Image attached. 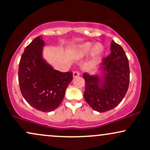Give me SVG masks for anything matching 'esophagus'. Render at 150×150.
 I'll return each mask as SVG.
<instances>
[{"instance_id":"34e87169","label":"esophagus","mask_w":150,"mask_h":150,"mask_svg":"<svg viewBox=\"0 0 150 150\" xmlns=\"http://www.w3.org/2000/svg\"><path fill=\"white\" fill-rule=\"evenodd\" d=\"M80 75V72H79V71H74L73 72V77H74L79 76Z\"/></svg>"}]
</instances>
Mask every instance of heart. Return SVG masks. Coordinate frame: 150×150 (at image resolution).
Segmentation results:
<instances>
[{
	"label": "heart",
	"instance_id": "heart-1",
	"mask_svg": "<svg viewBox=\"0 0 150 150\" xmlns=\"http://www.w3.org/2000/svg\"><path fill=\"white\" fill-rule=\"evenodd\" d=\"M93 49V55L94 56H99L103 52L104 48L100 44H95V46L93 48V44L90 42L85 43L82 45L79 46L76 51H75V55L77 57H83L90 52Z\"/></svg>",
	"mask_w": 150,
	"mask_h": 150
}]
</instances>
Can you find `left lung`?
I'll use <instances>...</instances> for the list:
<instances>
[{"label":"left lung","mask_w":150,"mask_h":150,"mask_svg":"<svg viewBox=\"0 0 150 150\" xmlns=\"http://www.w3.org/2000/svg\"><path fill=\"white\" fill-rule=\"evenodd\" d=\"M111 53L103 61L104 83L99 85L97 75L83 74L85 80L84 97L94 111L106 112L120 104L126 94L130 81L128 59L124 50L113 41Z\"/></svg>","instance_id":"obj_1"}]
</instances>
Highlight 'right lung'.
Wrapping results in <instances>:
<instances>
[{
  "label": "right lung",
  "mask_w": 150,
  "mask_h": 150,
  "mask_svg": "<svg viewBox=\"0 0 150 150\" xmlns=\"http://www.w3.org/2000/svg\"><path fill=\"white\" fill-rule=\"evenodd\" d=\"M41 37H36L25 49L19 64L18 81L22 96L29 104L42 112H50L63 101L73 73L53 70L43 60L44 42Z\"/></svg>",
  "instance_id": "add662e5"
}]
</instances>
